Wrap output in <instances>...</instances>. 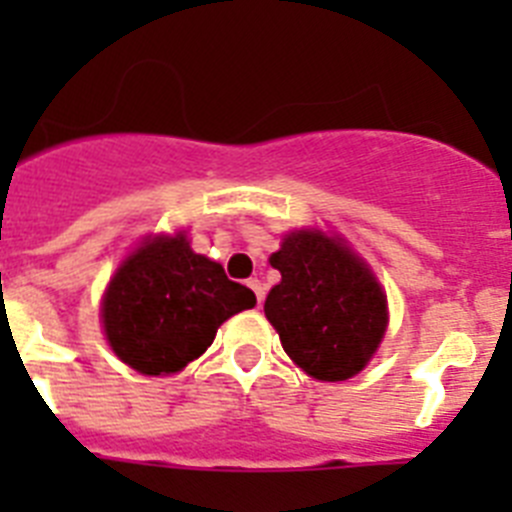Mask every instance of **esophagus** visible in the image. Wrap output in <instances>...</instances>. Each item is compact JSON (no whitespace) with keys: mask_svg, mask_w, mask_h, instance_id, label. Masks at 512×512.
I'll return each mask as SVG.
<instances>
[{"mask_svg":"<svg viewBox=\"0 0 512 512\" xmlns=\"http://www.w3.org/2000/svg\"><path fill=\"white\" fill-rule=\"evenodd\" d=\"M248 287L253 289V292H256V300H259V305L261 302H264V284H261V279H248Z\"/></svg>","mask_w":512,"mask_h":512,"instance_id":"esophagus-1","label":"esophagus"}]
</instances>
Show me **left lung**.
Segmentation results:
<instances>
[{
  "mask_svg": "<svg viewBox=\"0 0 512 512\" xmlns=\"http://www.w3.org/2000/svg\"><path fill=\"white\" fill-rule=\"evenodd\" d=\"M269 261L282 282L264 312L289 359L323 382L359 374L387 328V297L369 266L320 230L289 233Z\"/></svg>",
  "mask_w": 512,
  "mask_h": 512,
  "instance_id": "8db88e82",
  "label": "left lung"
}]
</instances>
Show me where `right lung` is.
Instances as JSON below:
<instances>
[{
  "label": "right lung",
  "instance_id": "right-lung-1",
  "mask_svg": "<svg viewBox=\"0 0 512 512\" xmlns=\"http://www.w3.org/2000/svg\"><path fill=\"white\" fill-rule=\"evenodd\" d=\"M256 305L251 289L189 248L182 233L153 238L122 261L102 302L112 351L140 374L179 372L202 356L217 328Z\"/></svg>",
  "mask_w": 512,
  "mask_h": 512
}]
</instances>
